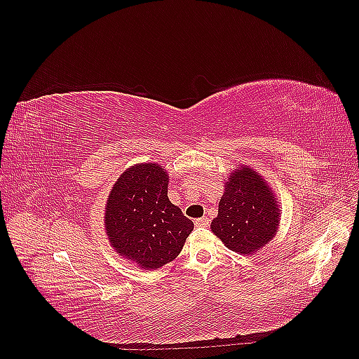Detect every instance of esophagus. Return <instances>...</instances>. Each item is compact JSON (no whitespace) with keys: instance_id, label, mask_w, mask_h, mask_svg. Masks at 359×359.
<instances>
[{"instance_id":"34e87169","label":"esophagus","mask_w":359,"mask_h":359,"mask_svg":"<svg viewBox=\"0 0 359 359\" xmlns=\"http://www.w3.org/2000/svg\"><path fill=\"white\" fill-rule=\"evenodd\" d=\"M208 223H210V220L206 219V217H202V219H196V220H194V224L199 226V227H205V226H208Z\"/></svg>"}]
</instances>
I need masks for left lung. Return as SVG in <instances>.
Segmentation results:
<instances>
[{"mask_svg": "<svg viewBox=\"0 0 359 359\" xmlns=\"http://www.w3.org/2000/svg\"><path fill=\"white\" fill-rule=\"evenodd\" d=\"M224 189L211 229L232 252L253 255L277 232L280 208L276 194L248 166L231 172Z\"/></svg>", "mask_w": 359, "mask_h": 359, "instance_id": "8db88e82", "label": "left lung"}]
</instances>
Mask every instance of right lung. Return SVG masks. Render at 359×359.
I'll use <instances>...</instances> for the list:
<instances>
[{
    "label": "right lung",
    "mask_w": 359,
    "mask_h": 359,
    "mask_svg": "<svg viewBox=\"0 0 359 359\" xmlns=\"http://www.w3.org/2000/svg\"><path fill=\"white\" fill-rule=\"evenodd\" d=\"M169 175L157 163L128 168L109 193L106 233L123 257L144 269L175 259L193 231V222L168 198Z\"/></svg>",
    "instance_id": "add662e5"
}]
</instances>
